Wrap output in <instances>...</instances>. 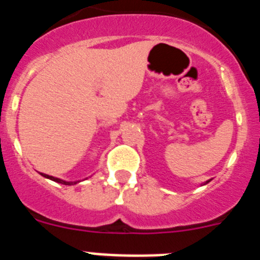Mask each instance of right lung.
Segmentation results:
<instances>
[{
    "label": "right lung",
    "mask_w": 260,
    "mask_h": 260,
    "mask_svg": "<svg viewBox=\"0 0 260 260\" xmlns=\"http://www.w3.org/2000/svg\"><path fill=\"white\" fill-rule=\"evenodd\" d=\"M41 174H43L44 177H47V178H49V180L56 181V182H58V183H63V185H74V183H77V182H66V181H62V180H59V178H54V177L48 176V174H44V173H41Z\"/></svg>",
    "instance_id": "obj_1"
}]
</instances>
